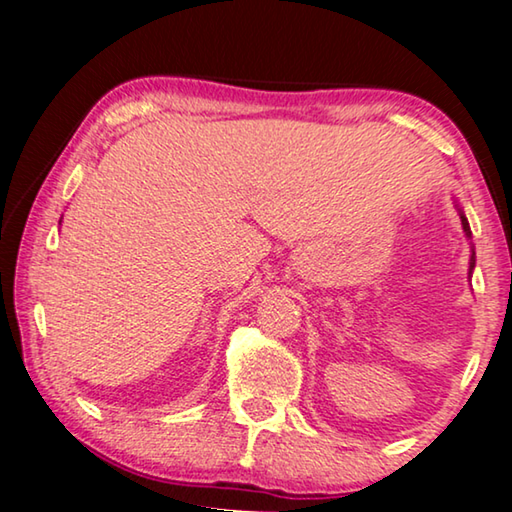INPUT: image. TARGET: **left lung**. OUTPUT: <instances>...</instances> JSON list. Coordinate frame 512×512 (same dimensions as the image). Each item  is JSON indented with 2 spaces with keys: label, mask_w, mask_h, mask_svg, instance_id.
Wrapping results in <instances>:
<instances>
[{
  "label": "left lung",
  "mask_w": 512,
  "mask_h": 512,
  "mask_svg": "<svg viewBox=\"0 0 512 512\" xmlns=\"http://www.w3.org/2000/svg\"><path fill=\"white\" fill-rule=\"evenodd\" d=\"M460 218H462V230H465V234L469 239H472V230H469V223H467V218L460 214ZM474 264H476V259H474V253H472V262H469V273L474 271Z\"/></svg>",
  "instance_id": "8db88e82"
}]
</instances>
